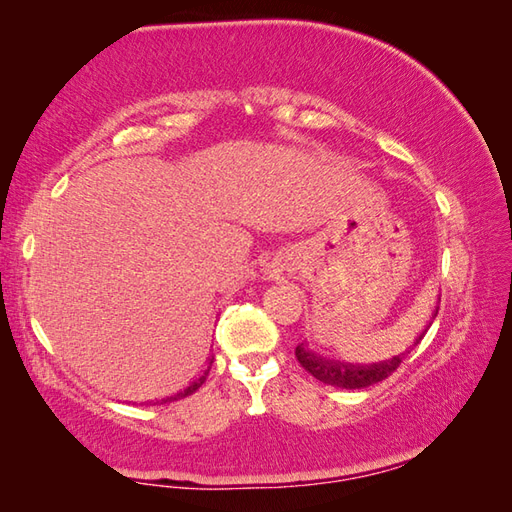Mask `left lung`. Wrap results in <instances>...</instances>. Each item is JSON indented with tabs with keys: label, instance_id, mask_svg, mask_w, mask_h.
<instances>
[{
	"label": "left lung",
	"instance_id": "obj_1",
	"mask_svg": "<svg viewBox=\"0 0 512 512\" xmlns=\"http://www.w3.org/2000/svg\"><path fill=\"white\" fill-rule=\"evenodd\" d=\"M438 302H440V298H438ZM436 316H438V305H436V309H433L427 327L422 329L418 339L413 341V345H418L422 341V336L427 334V329L431 327L433 318ZM413 345L409 350L395 354V357H391V359L375 361V363H348L341 359H329V357H323V354L309 350L307 343L298 345L296 357L300 361V366L307 372H311V375H314L318 381H323V384L336 386V388H348V391H357V388H368L372 384H377V381L386 379L388 375H393V372L400 368L402 359L413 350Z\"/></svg>",
	"mask_w": 512,
	"mask_h": 512
}]
</instances>
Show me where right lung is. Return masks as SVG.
<instances>
[{
  "mask_svg": "<svg viewBox=\"0 0 512 512\" xmlns=\"http://www.w3.org/2000/svg\"><path fill=\"white\" fill-rule=\"evenodd\" d=\"M214 359V357H212ZM212 359H210V363H207V368L203 370V375H198L194 381H189V386L187 388H183V391H178V393H173V395H169V397H164L162 402H173V400H180V397H187V395H192V393H196L198 388L203 386V381H205V377H207V372H210V366H212Z\"/></svg>",
  "mask_w": 512,
  "mask_h": 512,
  "instance_id": "right-lung-1",
  "label": "right lung"
}]
</instances>
